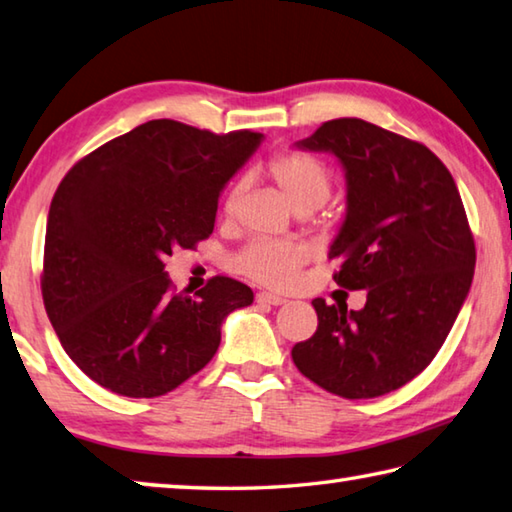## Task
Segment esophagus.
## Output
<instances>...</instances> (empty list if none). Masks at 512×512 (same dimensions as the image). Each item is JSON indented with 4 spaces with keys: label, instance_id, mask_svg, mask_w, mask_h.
<instances>
[{
    "label": "esophagus",
    "instance_id": "34e87169",
    "mask_svg": "<svg viewBox=\"0 0 512 512\" xmlns=\"http://www.w3.org/2000/svg\"><path fill=\"white\" fill-rule=\"evenodd\" d=\"M255 300L259 302V304H271V306H282V304H286V300L282 295H275V293H266V291H262V293H257V297Z\"/></svg>",
    "mask_w": 512,
    "mask_h": 512
}]
</instances>
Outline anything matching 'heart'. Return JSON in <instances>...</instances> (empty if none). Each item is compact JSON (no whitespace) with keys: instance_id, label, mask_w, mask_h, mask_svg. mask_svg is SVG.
<instances>
[{"instance_id":"heart-1","label":"heart","mask_w":512,"mask_h":512,"mask_svg":"<svg viewBox=\"0 0 512 512\" xmlns=\"http://www.w3.org/2000/svg\"><path fill=\"white\" fill-rule=\"evenodd\" d=\"M264 174L295 215H309V212L318 210L331 194V174L327 167L302 152L273 156ZM239 197V188L230 190L226 197L224 217L228 221L237 217ZM304 259L306 250L291 244V241H253L237 255L235 266L250 280L273 288H284L295 280Z\"/></svg>"}]
</instances>
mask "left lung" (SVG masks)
<instances>
[{
    "label": "left lung",
    "instance_id": "obj_1",
    "mask_svg": "<svg viewBox=\"0 0 512 512\" xmlns=\"http://www.w3.org/2000/svg\"><path fill=\"white\" fill-rule=\"evenodd\" d=\"M345 170L347 212L329 259L360 311L313 300L318 331L297 342L295 367L342 398H376L410 383L448 338L475 275V239L457 183L425 145L336 118L295 143Z\"/></svg>",
    "mask_w": 512,
    "mask_h": 512
}]
</instances>
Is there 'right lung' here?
<instances>
[{
    "label": "right lung",
    "mask_w": 512,
    "mask_h": 512,
    "mask_svg": "<svg viewBox=\"0 0 512 512\" xmlns=\"http://www.w3.org/2000/svg\"><path fill=\"white\" fill-rule=\"evenodd\" d=\"M264 134L150 120L64 176L46 219L42 297L69 358L109 392L154 398L208 365L253 304L230 277L172 293L165 257L212 235L219 194Z\"/></svg>",
    "instance_id": "add662e5"
}]
</instances>
